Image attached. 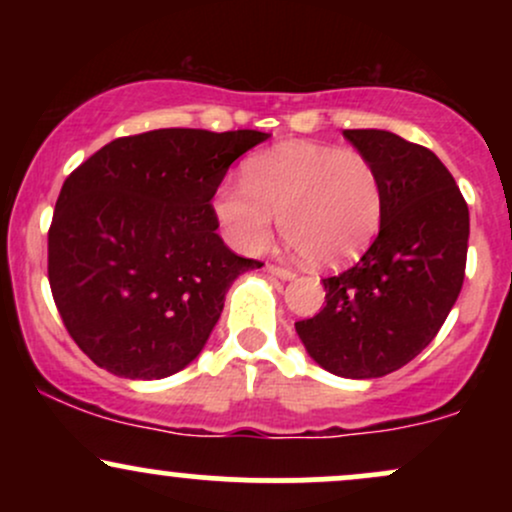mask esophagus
<instances>
[{"mask_svg": "<svg viewBox=\"0 0 512 512\" xmlns=\"http://www.w3.org/2000/svg\"><path fill=\"white\" fill-rule=\"evenodd\" d=\"M267 272L279 276V279H296V272L289 267H279V264H267Z\"/></svg>", "mask_w": 512, "mask_h": 512, "instance_id": "1", "label": "esophagus"}]
</instances>
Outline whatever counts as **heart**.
Instances as JSON below:
<instances>
[{
  "label": "heart",
  "instance_id": "1",
  "mask_svg": "<svg viewBox=\"0 0 512 512\" xmlns=\"http://www.w3.org/2000/svg\"><path fill=\"white\" fill-rule=\"evenodd\" d=\"M385 197L378 168L356 149L286 142L260 151L243 166V185L223 182L214 216L240 252L267 245L279 231L313 267H339L373 243Z\"/></svg>",
  "mask_w": 512,
  "mask_h": 512
}]
</instances>
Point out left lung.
Returning <instances> with one entry per match:
<instances>
[{
  "label": "left lung",
  "instance_id": "left-lung-1",
  "mask_svg": "<svg viewBox=\"0 0 512 512\" xmlns=\"http://www.w3.org/2000/svg\"><path fill=\"white\" fill-rule=\"evenodd\" d=\"M383 180L380 233L354 267L322 279L325 308L296 322L315 363L342 378H383L433 342L460 296L469 209L426 146L385 129H344Z\"/></svg>",
  "mask_w": 512,
  "mask_h": 512
}]
</instances>
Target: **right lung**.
I'll return each instance as SVG.
<instances>
[{
	"mask_svg": "<svg viewBox=\"0 0 512 512\" xmlns=\"http://www.w3.org/2000/svg\"><path fill=\"white\" fill-rule=\"evenodd\" d=\"M267 137L154 129L105 144L64 180L48 279L69 337L96 366L158 380L199 356L233 281L262 267L226 248L211 199Z\"/></svg>",
	"mask_w": 512,
	"mask_h": 512,
	"instance_id": "obj_1",
	"label": "right lung"
}]
</instances>
